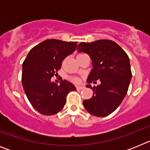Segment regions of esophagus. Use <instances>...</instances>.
<instances>
[{
    "instance_id": "34e87169",
    "label": "esophagus",
    "mask_w": 150,
    "mask_h": 150,
    "mask_svg": "<svg viewBox=\"0 0 150 150\" xmlns=\"http://www.w3.org/2000/svg\"><path fill=\"white\" fill-rule=\"evenodd\" d=\"M83 88H84V86H76V88H77L78 90H81L83 89Z\"/></svg>"
}]
</instances>
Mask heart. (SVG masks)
Returning a JSON list of instances; mask_svg holds the SVG:
<instances>
[{
    "instance_id": "1",
    "label": "heart",
    "mask_w": 150,
    "mask_h": 150,
    "mask_svg": "<svg viewBox=\"0 0 150 150\" xmlns=\"http://www.w3.org/2000/svg\"><path fill=\"white\" fill-rule=\"evenodd\" d=\"M71 80H72V81L74 82V83H79V79H78V78L74 77V78H72V79H71Z\"/></svg>"
}]
</instances>
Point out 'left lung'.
<instances>
[{"instance_id":"8db88e82","label":"left lung","mask_w":150,"mask_h":150,"mask_svg":"<svg viewBox=\"0 0 150 150\" xmlns=\"http://www.w3.org/2000/svg\"><path fill=\"white\" fill-rule=\"evenodd\" d=\"M77 50L89 55L93 67L86 85L93 90V96L83 102L85 109L93 116H108L120 105L128 91L132 76L129 58L117 43L109 40L80 43ZM98 79L101 84L92 88L90 83Z\"/></svg>"}]
</instances>
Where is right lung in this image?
<instances>
[{
  "instance_id": "right-lung-1",
  "label": "right lung",
  "mask_w": 150,
  "mask_h": 150,
  "mask_svg": "<svg viewBox=\"0 0 150 150\" xmlns=\"http://www.w3.org/2000/svg\"><path fill=\"white\" fill-rule=\"evenodd\" d=\"M76 42L50 39L30 50L22 64V83L28 99L41 114L51 116L63 109L69 91L74 85L62 80L60 85L51 81L62 66V61L76 50Z\"/></svg>"
}]
</instances>
